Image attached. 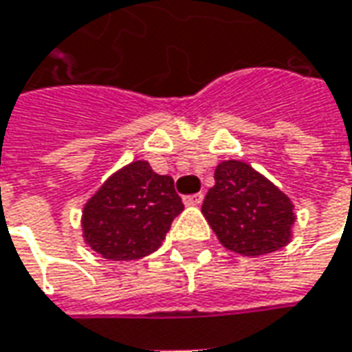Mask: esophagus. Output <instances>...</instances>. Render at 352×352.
Listing matches in <instances>:
<instances>
[{
	"instance_id": "1",
	"label": "esophagus",
	"mask_w": 352,
	"mask_h": 352,
	"mask_svg": "<svg viewBox=\"0 0 352 352\" xmlns=\"http://www.w3.org/2000/svg\"><path fill=\"white\" fill-rule=\"evenodd\" d=\"M202 199H204V195H202V192H197V195H188V197H185L183 202H185L187 206H199L200 202H202Z\"/></svg>"
}]
</instances>
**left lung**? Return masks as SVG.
<instances>
[{"instance_id":"1","label":"left lung","mask_w":352,"mask_h":352,"mask_svg":"<svg viewBox=\"0 0 352 352\" xmlns=\"http://www.w3.org/2000/svg\"><path fill=\"white\" fill-rule=\"evenodd\" d=\"M202 214L226 249L259 257L290 243L294 204L280 188L245 162L216 165Z\"/></svg>"}]
</instances>
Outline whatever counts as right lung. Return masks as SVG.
Returning a JSON list of instances; mask_svg holds the SVG:
<instances>
[{"label":"right lung","mask_w":352,"mask_h":352,"mask_svg":"<svg viewBox=\"0 0 352 352\" xmlns=\"http://www.w3.org/2000/svg\"><path fill=\"white\" fill-rule=\"evenodd\" d=\"M183 208L173 179L136 160L115 171L85 202L83 239L103 259H142L164 243Z\"/></svg>","instance_id":"right-lung-1"}]
</instances>
